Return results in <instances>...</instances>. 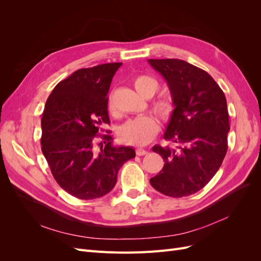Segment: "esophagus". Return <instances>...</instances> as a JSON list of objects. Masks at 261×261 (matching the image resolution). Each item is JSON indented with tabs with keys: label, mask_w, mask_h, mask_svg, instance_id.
Returning a JSON list of instances; mask_svg holds the SVG:
<instances>
[{
	"label": "esophagus",
	"mask_w": 261,
	"mask_h": 261,
	"mask_svg": "<svg viewBox=\"0 0 261 261\" xmlns=\"http://www.w3.org/2000/svg\"><path fill=\"white\" fill-rule=\"evenodd\" d=\"M147 153H148L147 150H145V149H143V148H137V149H136V154H137V155H146Z\"/></svg>",
	"instance_id": "esophagus-1"
}]
</instances>
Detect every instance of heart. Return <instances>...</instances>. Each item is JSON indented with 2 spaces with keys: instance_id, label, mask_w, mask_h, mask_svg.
Masks as SVG:
<instances>
[{
  "instance_id": "b5f03b06",
  "label": "heart",
  "mask_w": 261,
  "mask_h": 261,
  "mask_svg": "<svg viewBox=\"0 0 261 261\" xmlns=\"http://www.w3.org/2000/svg\"><path fill=\"white\" fill-rule=\"evenodd\" d=\"M134 87L137 92L145 98H151L158 90V83L152 77L147 75L138 76L134 81ZM109 110L113 111L111 97L108 100ZM154 112L162 120H169L174 112V106L168 99H160L153 102ZM159 130L155 118L150 115H141L124 123L118 129V136L125 144L141 146L151 141Z\"/></svg>"
}]
</instances>
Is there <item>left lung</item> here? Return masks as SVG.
<instances>
[{
  "mask_svg": "<svg viewBox=\"0 0 261 261\" xmlns=\"http://www.w3.org/2000/svg\"><path fill=\"white\" fill-rule=\"evenodd\" d=\"M148 63L167 82L174 106L163 135L173 146L152 147L164 167L150 184L175 198L193 195L215 176L226 154L230 124L225 96L207 72L183 60Z\"/></svg>",
  "mask_w": 261,
  "mask_h": 261,
  "instance_id": "left-lung-1",
  "label": "left lung"
}]
</instances>
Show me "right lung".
<instances>
[{"instance_id":"1","label":"right lung","mask_w":261,"mask_h":261,"mask_svg":"<svg viewBox=\"0 0 261 261\" xmlns=\"http://www.w3.org/2000/svg\"><path fill=\"white\" fill-rule=\"evenodd\" d=\"M122 63L82 68L60 82L45 102L41 118V150L58 184L80 199L107 195L118 170L136 152L129 146H114L110 135L96 136L110 124L108 92Z\"/></svg>"}]
</instances>
